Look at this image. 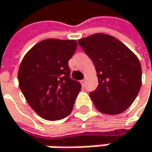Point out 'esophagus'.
<instances>
[{
	"instance_id": "esophagus-1",
	"label": "esophagus",
	"mask_w": 152,
	"mask_h": 152,
	"mask_svg": "<svg viewBox=\"0 0 152 152\" xmlns=\"http://www.w3.org/2000/svg\"><path fill=\"white\" fill-rule=\"evenodd\" d=\"M80 82H81V85H82L83 86H86V79H83V80H81Z\"/></svg>"
}]
</instances>
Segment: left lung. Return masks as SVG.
Wrapping results in <instances>:
<instances>
[{
	"instance_id": "1",
	"label": "left lung",
	"mask_w": 152,
	"mask_h": 152,
	"mask_svg": "<svg viewBox=\"0 0 152 152\" xmlns=\"http://www.w3.org/2000/svg\"><path fill=\"white\" fill-rule=\"evenodd\" d=\"M78 45L93 61L98 78L90 97L100 112H124L137 97L141 86V66L138 57L115 37L96 34L78 40Z\"/></svg>"
}]
</instances>
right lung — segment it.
Segmentation results:
<instances>
[{
	"label": "right lung",
	"instance_id": "1",
	"mask_svg": "<svg viewBox=\"0 0 152 152\" xmlns=\"http://www.w3.org/2000/svg\"><path fill=\"white\" fill-rule=\"evenodd\" d=\"M75 40L45 39L24 56L18 71L19 86L28 104L45 119L59 120L73 109L81 84L71 79L68 61Z\"/></svg>",
	"mask_w": 152,
	"mask_h": 152
}]
</instances>
